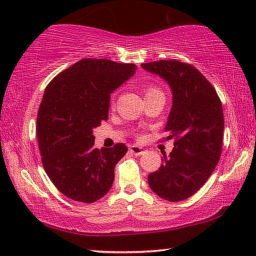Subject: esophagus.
I'll return each instance as SVG.
<instances>
[{"mask_svg":"<svg viewBox=\"0 0 256 256\" xmlns=\"http://www.w3.org/2000/svg\"><path fill=\"white\" fill-rule=\"evenodd\" d=\"M129 150H130V152L134 154V155H138V156L142 155V154L144 152V150H143L141 146H132L130 148H129Z\"/></svg>","mask_w":256,"mask_h":256,"instance_id":"obj_1","label":"esophagus"}]
</instances>
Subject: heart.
Wrapping results in <instances>:
<instances>
[{
  "instance_id": "b5f03b06",
  "label": "heart",
  "mask_w": 256,
  "mask_h": 256,
  "mask_svg": "<svg viewBox=\"0 0 256 256\" xmlns=\"http://www.w3.org/2000/svg\"><path fill=\"white\" fill-rule=\"evenodd\" d=\"M155 94H162L160 88H157L156 86H148L146 88V96H155Z\"/></svg>"
}]
</instances>
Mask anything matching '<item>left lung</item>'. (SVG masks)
<instances>
[{
	"mask_svg": "<svg viewBox=\"0 0 256 256\" xmlns=\"http://www.w3.org/2000/svg\"><path fill=\"white\" fill-rule=\"evenodd\" d=\"M166 79L172 90L166 132L174 138L170 155L148 176L152 190L168 202L184 200L206 183L222 155L224 114L218 94L194 66L158 60L142 64Z\"/></svg>",
	"mask_w": 256,
	"mask_h": 256,
	"instance_id": "8db88e82",
	"label": "left lung"
}]
</instances>
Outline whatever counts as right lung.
Returning a JSON list of instances; mask_svg holds the SVG:
<instances>
[{
  "label": "right lung",
  "instance_id": "1",
  "mask_svg": "<svg viewBox=\"0 0 256 256\" xmlns=\"http://www.w3.org/2000/svg\"><path fill=\"white\" fill-rule=\"evenodd\" d=\"M136 65L108 59H82L45 88L37 113V140L45 172L76 202H94L110 190L114 168L128 148H94L93 128L108 118L110 93Z\"/></svg>",
  "mask_w": 256,
  "mask_h": 256
}]
</instances>
